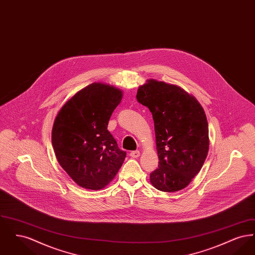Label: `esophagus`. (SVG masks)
<instances>
[{
    "label": "esophagus",
    "instance_id": "1",
    "mask_svg": "<svg viewBox=\"0 0 255 255\" xmlns=\"http://www.w3.org/2000/svg\"><path fill=\"white\" fill-rule=\"evenodd\" d=\"M139 154H140V153H139V151L135 150V151H132V152L130 153V156L133 158H138V157H139Z\"/></svg>",
    "mask_w": 255,
    "mask_h": 255
}]
</instances>
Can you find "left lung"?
Instances as JSON below:
<instances>
[{
  "label": "left lung",
  "mask_w": 255,
  "mask_h": 255,
  "mask_svg": "<svg viewBox=\"0 0 255 255\" xmlns=\"http://www.w3.org/2000/svg\"><path fill=\"white\" fill-rule=\"evenodd\" d=\"M136 99L150 110L155 125L159 161L150 181L163 192L183 189L207 156L208 124L204 109L180 87L156 80L140 86Z\"/></svg>",
  "instance_id": "obj_1"
}]
</instances>
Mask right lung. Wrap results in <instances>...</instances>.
<instances>
[{"label": "right lung", "mask_w": 255, "mask_h": 255, "mask_svg": "<svg viewBox=\"0 0 255 255\" xmlns=\"http://www.w3.org/2000/svg\"><path fill=\"white\" fill-rule=\"evenodd\" d=\"M122 97L114 87L93 83L76 93L54 121L51 139L57 160L74 182L87 189L106 186L126 157L107 129Z\"/></svg>", "instance_id": "1"}]
</instances>
